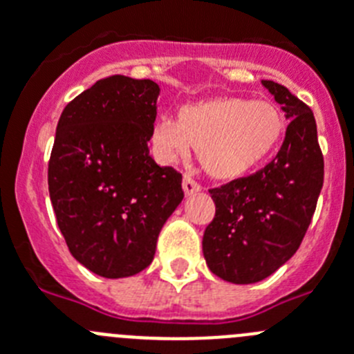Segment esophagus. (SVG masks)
<instances>
[{
	"instance_id": "esophagus-1",
	"label": "esophagus",
	"mask_w": 354,
	"mask_h": 354,
	"mask_svg": "<svg viewBox=\"0 0 354 354\" xmlns=\"http://www.w3.org/2000/svg\"><path fill=\"white\" fill-rule=\"evenodd\" d=\"M201 190V185L197 181H194L190 176H185L183 178V192L185 196H192V194L199 192Z\"/></svg>"
}]
</instances>
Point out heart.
<instances>
[{"instance_id":"1","label":"heart","mask_w":354,"mask_h":354,"mask_svg":"<svg viewBox=\"0 0 354 354\" xmlns=\"http://www.w3.org/2000/svg\"><path fill=\"white\" fill-rule=\"evenodd\" d=\"M284 118L268 100L209 98L183 106L178 122L162 116L151 132V148L162 164H176L199 149L206 173L238 180L252 173L279 146Z\"/></svg>"}]
</instances>
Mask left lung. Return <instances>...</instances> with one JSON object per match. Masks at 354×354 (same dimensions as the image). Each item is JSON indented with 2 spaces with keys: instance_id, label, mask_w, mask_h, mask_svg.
I'll use <instances>...</instances> for the list:
<instances>
[{
  "instance_id": "1",
  "label": "left lung",
  "mask_w": 354,
  "mask_h": 354,
  "mask_svg": "<svg viewBox=\"0 0 354 354\" xmlns=\"http://www.w3.org/2000/svg\"><path fill=\"white\" fill-rule=\"evenodd\" d=\"M289 122L275 160L212 189L215 218L203 236L208 268L232 284L275 273L300 247L323 187L324 162L310 107L286 86L261 81Z\"/></svg>"
}]
</instances>
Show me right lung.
Segmentation results:
<instances>
[{
    "label": "right lung",
    "mask_w": 354,
    "mask_h": 354,
    "mask_svg": "<svg viewBox=\"0 0 354 354\" xmlns=\"http://www.w3.org/2000/svg\"><path fill=\"white\" fill-rule=\"evenodd\" d=\"M157 82L109 75L59 116L49 196L70 254L106 279L142 272L183 199L181 174L149 157Z\"/></svg>",
    "instance_id": "add662e5"
}]
</instances>
